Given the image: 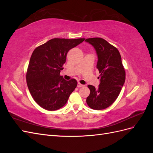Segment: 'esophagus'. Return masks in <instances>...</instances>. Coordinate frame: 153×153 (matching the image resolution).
Masks as SVG:
<instances>
[{"mask_svg": "<svg viewBox=\"0 0 153 153\" xmlns=\"http://www.w3.org/2000/svg\"><path fill=\"white\" fill-rule=\"evenodd\" d=\"M84 86H85L84 85H82V84H80V83H78V84H77V87H84Z\"/></svg>", "mask_w": 153, "mask_h": 153, "instance_id": "obj_1", "label": "esophagus"}]
</instances>
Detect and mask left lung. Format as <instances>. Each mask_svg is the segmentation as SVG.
Listing matches in <instances>:
<instances>
[{"label": "left lung", "instance_id": "obj_1", "mask_svg": "<svg viewBox=\"0 0 153 153\" xmlns=\"http://www.w3.org/2000/svg\"><path fill=\"white\" fill-rule=\"evenodd\" d=\"M85 41L96 51V68L100 73L98 88L88 85L91 92L86 102L92 109L103 110L117 98L126 79V73L119 50L113 45L100 38H88Z\"/></svg>", "mask_w": 153, "mask_h": 153}]
</instances>
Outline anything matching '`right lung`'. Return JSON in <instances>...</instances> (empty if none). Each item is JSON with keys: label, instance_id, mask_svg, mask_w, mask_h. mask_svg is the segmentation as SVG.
Wrapping results in <instances>:
<instances>
[{"label": "right lung", "instance_id": "add662e5", "mask_svg": "<svg viewBox=\"0 0 153 153\" xmlns=\"http://www.w3.org/2000/svg\"><path fill=\"white\" fill-rule=\"evenodd\" d=\"M84 40L54 38L32 52L26 74L27 84L32 98L44 109L53 111L62 107L76 87L75 79L64 80L60 72L69 50Z\"/></svg>", "mask_w": 153, "mask_h": 153}]
</instances>
